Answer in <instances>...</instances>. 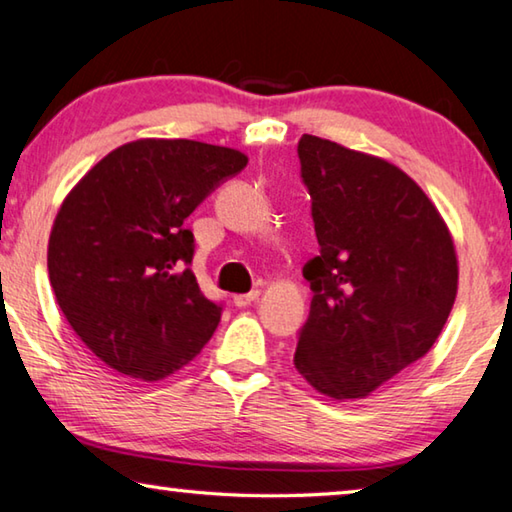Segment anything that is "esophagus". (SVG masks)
Instances as JSON below:
<instances>
[{
    "mask_svg": "<svg viewBox=\"0 0 512 512\" xmlns=\"http://www.w3.org/2000/svg\"><path fill=\"white\" fill-rule=\"evenodd\" d=\"M259 298V291H250V293H239V296L232 298V302H235V307H248L253 305V302H257Z\"/></svg>",
    "mask_w": 512,
    "mask_h": 512,
    "instance_id": "obj_1",
    "label": "esophagus"
}]
</instances>
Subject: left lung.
<instances>
[{
  "instance_id": "left-lung-1",
  "label": "left lung",
  "mask_w": 512,
  "mask_h": 512,
  "mask_svg": "<svg viewBox=\"0 0 512 512\" xmlns=\"http://www.w3.org/2000/svg\"><path fill=\"white\" fill-rule=\"evenodd\" d=\"M300 176L320 253L302 268L314 298L296 370L334 400L366 397L422 359L458 289L452 235L395 164L302 135Z\"/></svg>"
}]
</instances>
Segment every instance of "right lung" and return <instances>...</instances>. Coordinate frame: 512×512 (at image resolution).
<instances>
[{
  "mask_svg": "<svg viewBox=\"0 0 512 512\" xmlns=\"http://www.w3.org/2000/svg\"><path fill=\"white\" fill-rule=\"evenodd\" d=\"M246 164L225 146L137 140L67 194L49 237V282L67 323L106 366L158 381L212 339L223 307L189 268L185 219Z\"/></svg>",
  "mask_w": 512,
  "mask_h": 512,
  "instance_id": "right-lung-1",
  "label": "right lung"
}]
</instances>
